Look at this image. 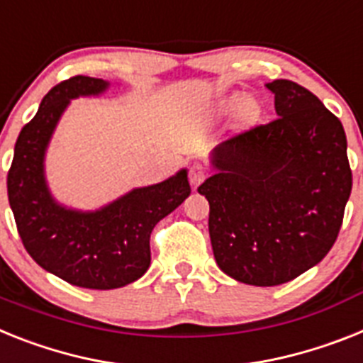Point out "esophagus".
<instances>
[{
    "instance_id": "esophagus-1",
    "label": "esophagus",
    "mask_w": 363,
    "mask_h": 363,
    "mask_svg": "<svg viewBox=\"0 0 363 363\" xmlns=\"http://www.w3.org/2000/svg\"><path fill=\"white\" fill-rule=\"evenodd\" d=\"M206 179V167L201 166V164H194V166L190 167V182L191 186L197 188L201 184V182L205 181Z\"/></svg>"
}]
</instances>
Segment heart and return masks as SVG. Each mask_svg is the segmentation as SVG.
<instances>
[{"instance_id":"obj_1","label":"heart","mask_w":363,"mask_h":363,"mask_svg":"<svg viewBox=\"0 0 363 363\" xmlns=\"http://www.w3.org/2000/svg\"><path fill=\"white\" fill-rule=\"evenodd\" d=\"M233 101H236V99H233Z\"/></svg>"}]
</instances>
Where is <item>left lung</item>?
<instances>
[{"label":"left lung","mask_w":363,"mask_h":363,"mask_svg":"<svg viewBox=\"0 0 363 363\" xmlns=\"http://www.w3.org/2000/svg\"><path fill=\"white\" fill-rule=\"evenodd\" d=\"M266 86L279 118L221 142L197 188L219 269L251 286L284 284L327 257L352 188L342 121L294 81Z\"/></svg>","instance_id":"1"}]
</instances>
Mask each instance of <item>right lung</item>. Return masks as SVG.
<instances>
[{
  "label": "right lung",
  "mask_w": 363,
  "mask_h": 363,
  "mask_svg": "<svg viewBox=\"0 0 363 363\" xmlns=\"http://www.w3.org/2000/svg\"><path fill=\"white\" fill-rule=\"evenodd\" d=\"M108 81L77 75L53 86L21 129L7 175L9 203L33 260L69 284L114 290L138 280L151 264L155 225L190 196L188 172L135 188L97 210L60 205L45 181V151L72 99L99 96Z\"/></svg>",
  "instance_id": "obj_1"
}]
</instances>
